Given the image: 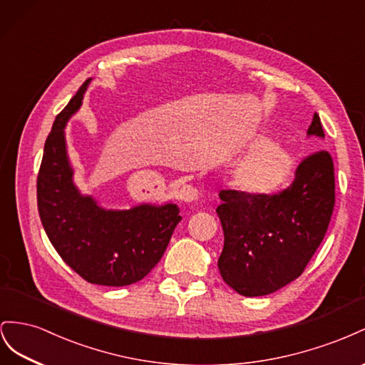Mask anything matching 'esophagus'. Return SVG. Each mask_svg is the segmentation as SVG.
I'll return each mask as SVG.
<instances>
[{
    "mask_svg": "<svg viewBox=\"0 0 365 365\" xmlns=\"http://www.w3.org/2000/svg\"><path fill=\"white\" fill-rule=\"evenodd\" d=\"M186 195H188V197H190V200H192V199H194V197L197 195V192H195V190H188V192H186Z\"/></svg>",
    "mask_w": 365,
    "mask_h": 365,
    "instance_id": "34e87169",
    "label": "esophagus"
}]
</instances>
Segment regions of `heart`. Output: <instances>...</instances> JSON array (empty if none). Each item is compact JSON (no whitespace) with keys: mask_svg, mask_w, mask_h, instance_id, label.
<instances>
[{"mask_svg":"<svg viewBox=\"0 0 365 365\" xmlns=\"http://www.w3.org/2000/svg\"><path fill=\"white\" fill-rule=\"evenodd\" d=\"M258 150L243 160L234 173L237 188L252 195L279 191L295 173V155L284 143L257 140Z\"/></svg>","mask_w":365,"mask_h":365,"instance_id":"b5f03b06","label":"heart"}]
</instances>
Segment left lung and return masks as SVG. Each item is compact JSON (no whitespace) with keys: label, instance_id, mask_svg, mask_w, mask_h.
Instances as JSON below:
<instances>
[{"label":"left lung","instance_id":"8db88e82","mask_svg":"<svg viewBox=\"0 0 365 365\" xmlns=\"http://www.w3.org/2000/svg\"><path fill=\"white\" fill-rule=\"evenodd\" d=\"M324 138L318 114L307 130ZM217 207L225 234L218 270L245 297H262L304 272L324 238L335 206V170L329 151L299 162L287 188L269 195L223 190Z\"/></svg>","mask_w":365,"mask_h":365}]
</instances>
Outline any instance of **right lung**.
I'll return each mask as SVG.
<instances>
[{
	"label": "right lung",
	"instance_id": "add662e5",
	"mask_svg": "<svg viewBox=\"0 0 365 365\" xmlns=\"http://www.w3.org/2000/svg\"><path fill=\"white\" fill-rule=\"evenodd\" d=\"M87 86L88 79L47 136L36 180L38 212L50 243L79 277L91 284L128 286L159 263L182 217L173 203L106 211L79 194L71 180L64 125L79 108Z\"/></svg>",
	"mask_w": 365,
	"mask_h": 365
}]
</instances>
